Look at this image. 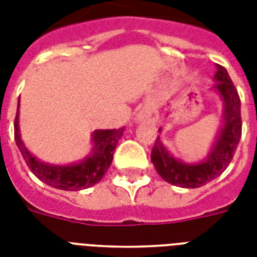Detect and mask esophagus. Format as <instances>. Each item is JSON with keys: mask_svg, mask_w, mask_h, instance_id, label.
Segmentation results:
<instances>
[{"mask_svg": "<svg viewBox=\"0 0 257 257\" xmlns=\"http://www.w3.org/2000/svg\"><path fill=\"white\" fill-rule=\"evenodd\" d=\"M139 120L147 121V122H151V124H155L157 120H159V113L155 108L152 106H147L139 113Z\"/></svg>", "mask_w": 257, "mask_h": 257, "instance_id": "esophagus-1", "label": "esophagus"}]
</instances>
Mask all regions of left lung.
I'll return each instance as SVG.
<instances>
[{
    "mask_svg": "<svg viewBox=\"0 0 257 257\" xmlns=\"http://www.w3.org/2000/svg\"><path fill=\"white\" fill-rule=\"evenodd\" d=\"M216 84L213 88L224 100V125L208 159L200 164H183L175 160L164 148L160 136L156 137L151 159L157 173L169 184L181 188H199L223 173L233 159L241 137V112L237 89L227 69L216 65ZM161 129H159L160 132Z\"/></svg>",
    "mask_w": 257,
    "mask_h": 257,
    "instance_id": "left-lung-1",
    "label": "left lung"
}]
</instances>
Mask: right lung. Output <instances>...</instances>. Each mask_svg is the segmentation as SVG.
Listing matches in <instances>:
<instances>
[{
  "instance_id": "add662e5",
  "label": "right lung",
  "mask_w": 257,
  "mask_h": 257,
  "mask_svg": "<svg viewBox=\"0 0 257 257\" xmlns=\"http://www.w3.org/2000/svg\"><path fill=\"white\" fill-rule=\"evenodd\" d=\"M122 133H124V128L94 131L93 132V143H94L93 155L86 157L80 164L54 167V165H48L38 161L24 147L20 132H18V109L16 120H14V140L26 165L41 181L62 191H80V189H85L98 183L112 164L113 152Z\"/></svg>"
}]
</instances>
